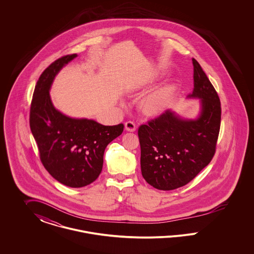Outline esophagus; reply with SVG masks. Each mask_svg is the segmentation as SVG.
<instances>
[{
  "instance_id": "esophagus-1",
  "label": "esophagus",
  "mask_w": 254,
  "mask_h": 254,
  "mask_svg": "<svg viewBox=\"0 0 254 254\" xmlns=\"http://www.w3.org/2000/svg\"><path fill=\"white\" fill-rule=\"evenodd\" d=\"M125 127H126V130L130 131V132H133V131L136 130V125L131 121L127 122L125 124Z\"/></svg>"
}]
</instances>
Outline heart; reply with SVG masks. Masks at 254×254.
<instances>
[{
    "instance_id": "heart-1",
    "label": "heart",
    "mask_w": 254,
    "mask_h": 254,
    "mask_svg": "<svg viewBox=\"0 0 254 254\" xmlns=\"http://www.w3.org/2000/svg\"><path fill=\"white\" fill-rule=\"evenodd\" d=\"M169 96L170 88L169 86L161 87L145 97L141 103V108L149 113L158 112L164 108L169 99Z\"/></svg>"
}]
</instances>
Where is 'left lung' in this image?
<instances>
[{
    "mask_svg": "<svg viewBox=\"0 0 254 254\" xmlns=\"http://www.w3.org/2000/svg\"><path fill=\"white\" fill-rule=\"evenodd\" d=\"M194 88L199 98L196 119L171 110L140 126L141 170L145 181L160 190H172L191 181L214 156L221 125V103L199 63L192 59Z\"/></svg>",
    "mask_w": 254,
    "mask_h": 254,
    "instance_id": "1",
    "label": "left lung"
}]
</instances>
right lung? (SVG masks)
Instances as JSON below:
<instances>
[{"label":"right lung","mask_w":254,"mask_h":254,"mask_svg":"<svg viewBox=\"0 0 254 254\" xmlns=\"http://www.w3.org/2000/svg\"><path fill=\"white\" fill-rule=\"evenodd\" d=\"M76 57H61L41 74L30 106L29 125L49 174L64 186L82 188L100 175L105 149L121 135L124 125L104 126L94 120L71 118L54 108L49 95L54 78Z\"/></svg>","instance_id":"obj_1"}]
</instances>
